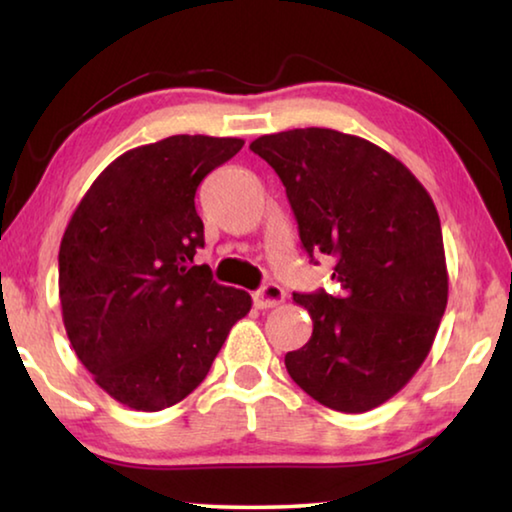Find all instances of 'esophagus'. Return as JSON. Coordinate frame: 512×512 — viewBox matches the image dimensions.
I'll return each instance as SVG.
<instances>
[{
  "instance_id": "34e87169",
  "label": "esophagus",
  "mask_w": 512,
  "mask_h": 512,
  "mask_svg": "<svg viewBox=\"0 0 512 512\" xmlns=\"http://www.w3.org/2000/svg\"><path fill=\"white\" fill-rule=\"evenodd\" d=\"M255 302H257V307H262V309L277 307L280 302H284V289L280 287V284L268 282L255 293Z\"/></svg>"
}]
</instances>
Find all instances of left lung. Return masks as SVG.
<instances>
[{"instance_id":"left-lung-1","label":"left lung","mask_w":512,"mask_h":512,"mask_svg":"<svg viewBox=\"0 0 512 512\" xmlns=\"http://www.w3.org/2000/svg\"><path fill=\"white\" fill-rule=\"evenodd\" d=\"M250 151L287 187L302 248L332 255L343 289L293 293L314 332L284 366L327 409H375L418 372L445 314L436 205L400 160L357 135L293 128L257 137Z\"/></svg>"}]
</instances>
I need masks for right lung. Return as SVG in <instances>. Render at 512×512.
I'll use <instances>...</instances> for the list:
<instances>
[{
  "instance_id": "add662e5",
  "label": "right lung",
  "mask_w": 512,
  "mask_h": 512,
  "mask_svg": "<svg viewBox=\"0 0 512 512\" xmlns=\"http://www.w3.org/2000/svg\"><path fill=\"white\" fill-rule=\"evenodd\" d=\"M244 146L171 135L119 155L69 219L58 293L76 357L112 400L162 411L201 384L253 300L194 266L201 180Z\"/></svg>"
}]
</instances>
